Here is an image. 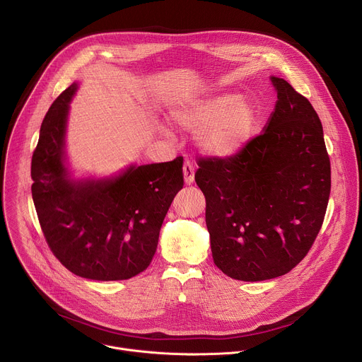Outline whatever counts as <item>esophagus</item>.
I'll return each instance as SVG.
<instances>
[{
    "mask_svg": "<svg viewBox=\"0 0 362 362\" xmlns=\"http://www.w3.org/2000/svg\"><path fill=\"white\" fill-rule=\"evenodd\" d=\"M183 177H185L186 185H192L194 180V166L189 160H186L183 165Z\"/></svg>",
    "mask_w": 362,
    "mask_h": 362,
    "instance_id": "obj_1",
    "label": "esophagus"
}]
</instances>
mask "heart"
Returning <instances> with one entry per match:
<instances>
[{"mask_svg": "<svg viewBox=\"0 0 362 362\" xmlns=\"http://www.w3.org/2000/svg\"><path fill=\"white\" fill-rule=\"evenodd\" d=\"M172 123L186 132H197L202 154L215 159L236 156L250 141L257 123L253 101L238 93L187 97L170 110Z\"/></svg>", "mask_w": 362, "mask_h": 362, "instance_id": "b5f03b06", "label": "heart"}]
</instances>
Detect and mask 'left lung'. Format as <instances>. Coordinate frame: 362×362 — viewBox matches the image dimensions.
<instances>
[{
  "label": "left lung",
  "mask_w": 362,
  "mask_h": 362,
  "mask_svg": "<svg viewBox=\"0 0 362 362\" xmlns=\"http://www.w3.org/2000/svg\"><path fill=\"white\" fill-rule=\"evenodd\" d=\"M275 109L262 133L236 156L202 159L194 180L206 197L215 265L257 282L288 274L324 222L331 165L313 105L271 76Z\"/></svg>",
  "instance_id": "8db88e82"
}]
</instances>
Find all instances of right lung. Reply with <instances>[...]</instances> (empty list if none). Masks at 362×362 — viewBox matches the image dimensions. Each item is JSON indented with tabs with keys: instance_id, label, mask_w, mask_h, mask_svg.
<instances>
[{
	"instance_id": "obj_1",
	"label": "right lung",
	"mask_w": 362,
	"mask_h": 362,
	"mask_svg": "<svg viewBox=\"0 0 362 362\" xmlns=\"http://www.w3.org/2000/svg\"><path fill=\"white\" fill-rule=\"evenodd\" d=\"M74 81L48 109L31 160V193L45 240L73 274L122 281L143 272L165 216L183 187V159L129 165L110 176L76 177L66 133Z\"/></svg>"
}]
</instances>
